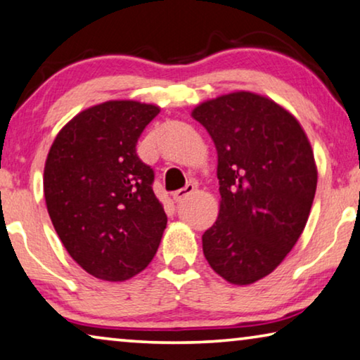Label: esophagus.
Listing matches in <instances>:
<instances>
[{
    "instance_id": "obj_1",
    "label": "esophagus",
    "mask_w": 360,
    "mask_h": 360,
    "mask_svg": "<svg viewBox=\"0 0 360 360\" xmlns=\"http://www.w3.org/2000/svg\"><path fill=\"white\" fill-rule=\"evenodd\" d=\"M194 189H195V186H194V184H187L186 187H182V189L173 192V198H174L176 202H181L182 198H184L186 195L192 194V192H194Z\"/></svg>"
}]
</instances>
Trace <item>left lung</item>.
Wrapping results in <instances>:
<instances>
[{
    "instance_id": "left-lung-1",
    "label": "left lung",
    "mask_w": 360,
    "mask_h": 360,
    "mask_svg": "<svg viewBox=\"0 0 360 360\" xmlns=\"http://www.w3.org/2000/svg\"><path fill=\"white\" fill-rule=\"evenodd\" d=\"M192 117L218 155V219L203 255L236 286L262 280L286 259L307 223L317 165L307 134L286 108L248 90L202 101Z\"/></svg>"
}]
</instances>
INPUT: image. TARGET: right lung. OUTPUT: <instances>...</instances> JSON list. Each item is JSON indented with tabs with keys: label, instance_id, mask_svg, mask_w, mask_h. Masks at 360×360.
Masks as SVG:
<instances>
[{
	"label": "right lung",
	"instance_id": "1",
	"mask_svg": "<svg viewBox=\"0 0 360 360\" xmlns=\"http://www.w3.org/2000/svg\"><path fill=\"white\" fill-rule=\"evenodd\" d=\"M160 106L108 100L80 111L48 152L43 192L68 254L89 275L126 281L157 254L166 213L152 189L153 169L136 153Z\"/></svg>",
	"mask_w": 360,
	"mask_h": 360
}]
</instances>
